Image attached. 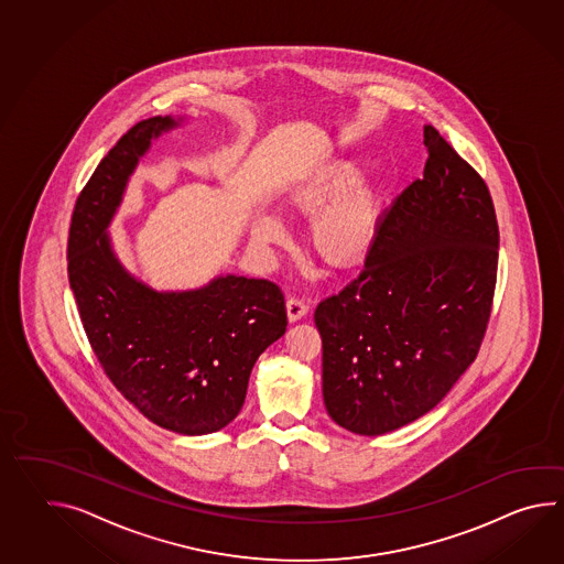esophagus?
Wrapping results in <instances>:
<instances>
[{
  "mask_svg": "<svg viewBox=\"0 0 564 564\" xmlns=\"http://www.w3.org/2000/svg\"><path fill=\"white\" fill-rule=\"evenodd\" d=\"M307 310H310V305L305 303L303 297H300V295H289L288 315L291 322H297V319H301V317L307 313Z\"/></svg>",
  "mask_w": 564,
  "mask_h": 564,
  "instance_id": "34e87169",
  "label": "esophagus"
}]
</instances>
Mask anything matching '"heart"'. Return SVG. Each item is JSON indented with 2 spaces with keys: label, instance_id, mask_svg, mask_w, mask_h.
Here are the masks:
<instances>
[{
  "label": "heart",
  "instance_id": "1",
  "mask_svg": "<svg viewBox=\"0 0 564 564\" xmlns=\"http://www.w3.org/2000/svg\"><path fill=\"white\" fill-rule=\"evenodd\" d=\"M362 163L336 160L315 172L307 184L293 192L291 204L313 218V251L332 267L360 263L375 245L380 223V196L364 182ZM254 235L263 242L283 237V226L273 216H263Z\"/></svg>",
  "mask_w": 564,
  "mask_h": 564
}]
</instances>
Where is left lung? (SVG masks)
<instances>
[{
  "label": "left lung",
  "instance_id": "1",
  "mask_svg": "<svg viewBox=\"0 0 564 564\" xmlns=\"http://www.w3.org/2000/svg\"><path fill=\"white\" fill-rule=\"evenodd\" d=\"M425 148L423 177L380 218L360 275L313 315L327 413L368 437L437 406L491 315L500 230L488 186L433 126Z\"/></svg>",
  "mask_w": 564,
  "mask_h": 564
}]
</instances>
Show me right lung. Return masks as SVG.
Returning <instances> with one entry per match:
<instances>
[{"label":"right lung","instance_id":"right-lung-1","mask_svg":"<svg viewBox=\"0 0 564 564\" xmlns=\"http://www.w3.org/2000/svg\"><path fill=\"white\" fill-rule=\"evenodd\" d=\"M177 126L151 117L100 160L76 198L68 281L105 375L151 423L206 435L242 409L257 358L285 334L283 291L269 279L216 276L206 288L158 293L117 261L107 226L151 139Z\"/></svg>","mask_w":564,"mask_h":564}]
</instances>
